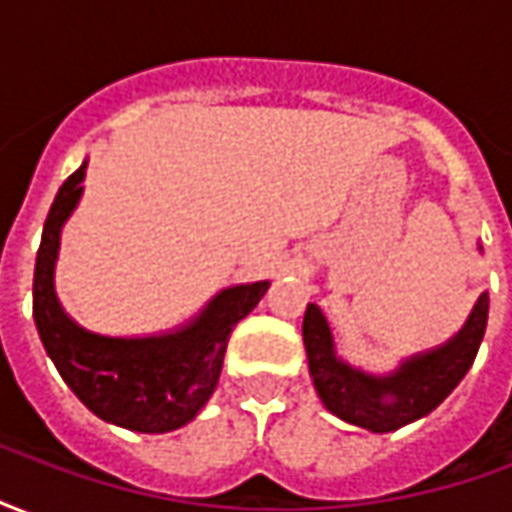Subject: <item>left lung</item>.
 Wrapping results in <instances>:
<instances>
[{
    "instance_id": "1",
    "label": "left lung",
    "mask_w": 512,
    "mask_h": 512,
    "mask_svg": "<svg viewBox=\"0 0 512 512\" xmlns=\"http://www.w3.org/2000/svg\"><path fill=\"white\" fill-rule=\"evenodd\" d=\"M485 323H488V293L477 299L461 332L433 351L408 356L389 376L365 373L334 354L332 326L323 318L318 304H307L301 334H304L312 384L318 389L323 406L334 417L345 419L356 428L389 433L430 414L461 384V378L469 373L477 356V348L483 343Z\"/></svg>"
}]
</instances>
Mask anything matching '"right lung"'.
<instances>
[{
  "label": "right lung",
  "mask_w": 512,
  "mask_h": 512,
  "mask_svg": "<svg viewBox=\"0 0 512 512\" xmlns=\"http://www.w3.org/2000/svg\"><path fill=\"white\" fill-rule=\"evenodd\" d=\"M87 161L62 183L43 224L32 315L51 362L73 395L95 417L136 433H167L200 414L219 384L227 340L266 296L271 282L233 285L175 332L150 337H106L82 329L62 310L54 290V263L62 224L82 200Z\"/></svg>",
  "instance_id": "right-lung-1"
}]
</instances>
